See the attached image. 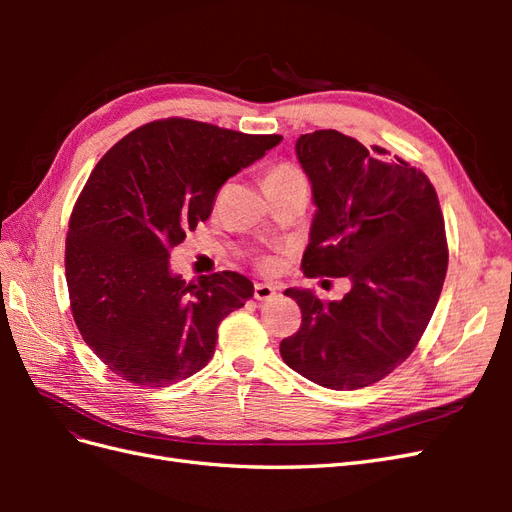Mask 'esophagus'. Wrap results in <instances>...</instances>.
<instances>
[{"label": "esophagus", "instance_id": "esophagus-1", "mask_svg": "<svg viewBox=\"0 0 512 512\" xmlns=\"http://www.w3.org/2000/svg\"><path fill=\"white\" fill-rule=\"evenodd\" d=\"M277 294V288L271 284H256L254 286V299L256 301H269Z\"/></svg>", "mask_w": 512, "mask_h": 512}]
</instances>
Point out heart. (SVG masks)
Returning <instances> with one entry per match:
<instances>
[{"label": "heart", "mask_w": 512, "mask_h": 512, "mask_svg": "<svg viewBox=\"0 0 512 512\" xmlns=\"http://www.w3.org/2000/svg\"><path fill=\"white\" fill-rule=\"evenodd\" d=\"M303 179L301 170L292 164H275L273 168H269V173L265 177V185L267 183H288V181H299Z\"/></svg>", "instance_id": "b5f03b06"}]
</instances>
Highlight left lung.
<instances>
[{
    "mask_svg": "<svg viewBox=\"0 0 512 512\" xmlns=\"http://www.w3.org/2000/svg\"><path fill=\"white\" fill-rule=\"evenodd\" d=\"M294 149L316 205L303 273L352 288L329 303L286 288L303 322L280 354L324 389H363L408 359L438 305L448 267L438 194L421 170L337 130L301 134Z\"/></svg>",
    "mask_w": 512,
    "mask_h": 512,
    "instance_id": "obj_1",
    "label": "left lung"
}]
</instances>
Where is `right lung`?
Returning a JSON list of instances; mask_svg holds the SVG:
<instances>
[{
	"mask_svg": "<svg viewBox=\"0 0 512 512\" xmlns=\"http://www.w3.org/2000/svg\"><path fill=\"white\" fill-rule=\"evenodd\" d=\"M280 141L173 117L123 136L91 170L68 226L66 282L85 344L119 378L168 386L211 361L220 322L254 284L235 271L185 284L170 250Z\"/></svg>",
	"mask_w": 512,
	"mask_h": 512,
	"instance_id": "obj_1",
	"label": "right lung"
}]
</instances>
